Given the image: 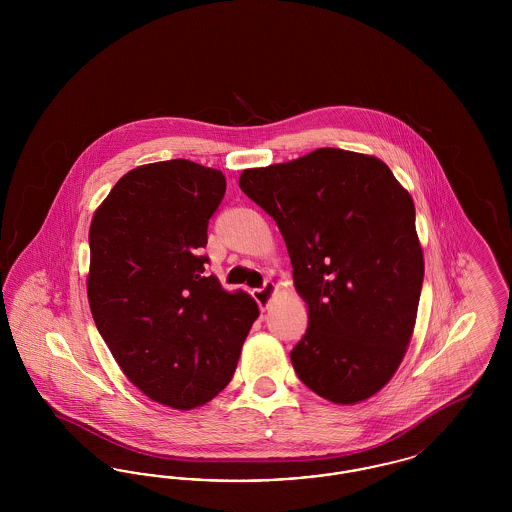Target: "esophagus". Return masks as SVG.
<instances>
[{
	"label": "esophagus",
	"mask_w": 512,
	"mask_h": 512,
	"mask_svg": "<svg viewBox=\"0 0 512 512\" xmlns=\"http://www.w3.org/2000/svg\"><path fill=\"white\" fill-rule=\"evenodd\" d=\"M276 292V284L274 282H270L267 280L261 288H257L255 292H253V297H255V301L259 303V307L265 311L268 309V305H270V301H272V295Z\"/></svg>",
	"instance_id": "esophagus-1"
}]
</instances>
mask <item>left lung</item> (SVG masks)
<instances>
[{
    "label": "left lung",
    "instance_id": "left-lung-1",
    "mask_svg": "<svg viewBox=\"0 0 512 512\" xmlns=\"http://www.w3.org/2000/svg\"><path fill=\"white\" fill-rule=\"evenodd\" d=\"M240 188L278 224L309 307L290 353L299 380L338 405L365 401L413 336L424 280L413 197L380 159L336 147L247 169Z\"/></svg>",
    "mask_w": 512,
    "mask_h": 512
}]
</instances>
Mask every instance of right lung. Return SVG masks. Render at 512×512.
Returning a JSON list of instances; mask_svg holds the SVG:
<instances>
[{
    "instance_id": "add662e5",
    "label": "right lung",
    "mask_w": 512,
    "mask_h": 512,
    "mask_svg": "<svg viewBox=\"0 0 512 512\" xmlns=\"http://www.w3.org/2000/svg\"><path fill=\"white\" fill-rule=\"evenodd\" d=\"M226 178L172 159L126 172L90 226L88 301L101 338L149 399L188 411L228 386L259 307L207 276Z\"/></svg>"
}]
</instances>
